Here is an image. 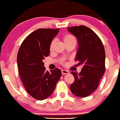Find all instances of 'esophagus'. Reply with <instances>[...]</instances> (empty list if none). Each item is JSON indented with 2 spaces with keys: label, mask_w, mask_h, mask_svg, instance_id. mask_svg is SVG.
Listing matches in <instances>:
<instances>
[{
  "label": "esophagus",
  "mask_w": 120,
  "mask_h": 120,
  "mask_svg": "<svg viewBox=\"0 0 120 120\" xmlns=\"http://www.w3.org/2000/svg\"><path fill=\"white\" fill-rule=\"evenodd\" d=\"M61 73L63 74H68L69 73V71H66V70H64V69H63L61 70Z\"/></svg>",
  "instance_id": "obj_1"
}]
</instances>
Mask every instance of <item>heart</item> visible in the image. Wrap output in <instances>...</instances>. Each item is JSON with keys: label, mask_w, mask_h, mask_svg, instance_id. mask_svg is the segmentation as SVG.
<instances>
[{"label": "heart", "mask_w": 120, "mask_h": 120, "mask_svg": "<svg viewBox=\"0 0 120 120\" xmlns=\"http://www.w3.org/2000/svg\"><path fill=\"white\" fill-rule=\"evenodd\" d=\"M63 39L65 45H67V44L69 43L76 44L75 38L72 35H71V34H66V35H64L63 37ZM55 44V40H52L51 42L50 45H49V50L51 51L53 50Z\"/></svg>", "instance_id": "1"}]
</instances>
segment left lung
Masks as SVG:
<instances>
[{"label":"left lung","mask_w":120,"mask_h":120,"mask_svg":"<svg viewBox=\"0 0 120 120\" xmlns=\"http://www.w3.org/2000/svg\"><path fill=\"white\" fill-rule=\"evenodd\" d=\"M68 30L77 38L75 60L83 66L79 73L71 72L74 81L70 89L74 95L85 98L96 90L105 72V50L99 37L89 27L81 25L68 27Z\"/></svg>","instance_id":"8db88e82"}]
</instances>
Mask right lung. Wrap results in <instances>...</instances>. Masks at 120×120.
<instances>
[{"mask_svg": "<svg viewBox=\"0 0 120 120\" xmlns=\"http://www.w3.org/2000/svg\"><path fill=\"white\" fill-rule=\"evenodd\" d=\"M59 29H39L24 40L17 54V65L21 80L30 96L42 100L53 93L61 75L56 68L46 71L43 60L49 53V45Z\"/></svg>", "mask_w": 120, "mask_h": 120, "instance_id": "1", "label": "right lung"}]
</instances>
